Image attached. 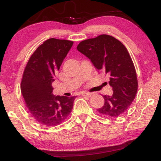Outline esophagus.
Returning <instances> with one entry per match:
<instances>
[{
	"mask_svg": "<svg viewBox=\"0 0 161 161\" xmlns=\"http://www.w3.org/2000/svg\"><path fill=\"white\" fill-rule=\"evenodd\" d=\"M83 96H86V97H91L93 95V93H91V92H86V93H82L81 94Z\"/></svg>",
	"mask_w": 161,
	"mask_h": 161,
	"instance_id": "esophagus-1",
	"label": "esophagus"
}]
</instances>
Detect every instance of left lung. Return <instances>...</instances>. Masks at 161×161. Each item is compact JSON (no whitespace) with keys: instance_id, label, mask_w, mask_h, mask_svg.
<instances>
[{"instance_id":"left-lung-1","label":"left lung","mask_w":161,"mask_h":161,"mask_svg":"<svg viewBox=\"0 0 161 161\" xmlns=\"http://www.w3.org/2000/svg\"><path fill=\"white\" fill-rule=\"evenodd\" d=\"M76 48L98 70L109 76L113 94L103 96L104 104L97 109L99 114L110 117L122 115L131 105L138 86L136 68L126 47L112 36L102 34L82 41Z\"/></svg>"}]
</instances>
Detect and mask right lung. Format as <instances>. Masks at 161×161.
<instances>
[{
	"label": "right lung",
	"instance_id": "right-lung-1",
	"mask_svg": "<svg viewBox=\"0 0 161 161\" xmlns=\"http://www.w3.org/2000/svg\"><path fill=\"white\" fill-rule=\"evenodd\" d=\"M73 42L49 39L31 56L23 75L21 90L29 113L38 123L52 127L67 118L76 96L53 95L52 82Z\"/></svg>",
	"mask_w": 161,
	"mask_h": 161
}]
</instances>
